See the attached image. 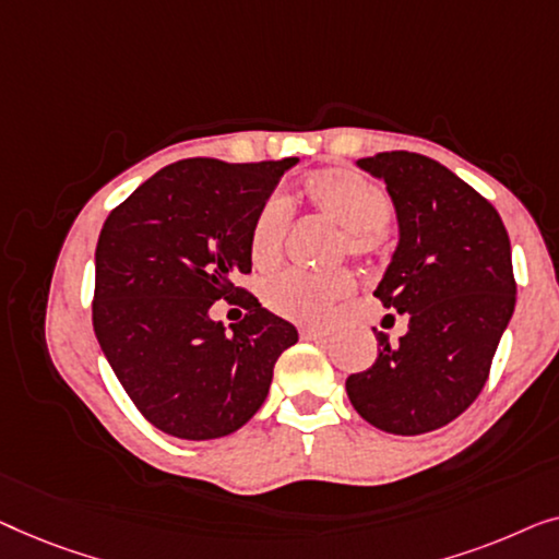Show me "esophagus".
<instances>
[{"label":"esophagus","mask_w":559,"mask_h":559,"mask_svg":"<svg viewBox=\"0 0 559 559\" xmlns=\"http://www.w3.org/2000/svg\"><path fill=\"white\" fill-rule=\"evenodd\" d=\"M298 332H301L304 340H309V342H319V340H326V336H329V332H324V329H317V326H301Z\"/></svg>","instance_id":"1"}]
</instances>
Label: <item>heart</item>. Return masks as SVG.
<instances>
[{
  "label": "heart",
  "instance_id": "1",
  "mask_svg": "<svg viewBox=\"0 0 559 559\" xmlns=\"http://www.w3.org/2000/svg\"><path fill=\"white\" fill-rule=\"evenodd\" d=\"M304 194L319 212L344 227L342 253L357 261H374L382 253V227L392 217L390 194L365 171L336 167L313 171L304 179ZM290 223V204L271 194L258 207L250 225V261L255 269L269 271L281 261L283 240ZM355 290L352 271L340 269L329 273L288 271L263 286V301L278 317L298 324H324L336 304Z\"/></svg>",
  "mask_w": 559,
  "mask_h": 559
}]
</instances>
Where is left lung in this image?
Segmentation results:
<instances>
[{
    "label": "left lung",
    "instance_id": "8db88e82",
    "mask_svg": "<svg viewBox=\"0 0 559 559\" xmlns=\"http://www.w3.org/2000/svg\"><path fill=\"white\" fill-rule=\"evenodd\" d=\"M359 167L395 202L400 246L374 296L407 317V334H377L374 365L347 377L355 411L374 428L420 436L481 395L514 313L509 233L493 204L451 169L415 152H380Z\"/></svg>",
    "mask_w": 559,
    "mask_h": 559
}]
</instances>
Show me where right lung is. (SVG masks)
<instances>
[{"label": "right lung", "instance_id": "add662e5", "mask_svg": "<svg viewBox=\"0 0 559 559\" xmlns=\"http://www.w3.org/2000/svg\"><path fill=\"white\" fill-rule=\"evenodd\" d=\"M298 159H182L116 204L96 246L93 332L136 411L162 433L210 440L246 426L298 334L248 288L250 225ZM219 297L247 317L224 332Z\"/></svg>", "mask_w": 559, "mask_h": 559}]
</instances>
